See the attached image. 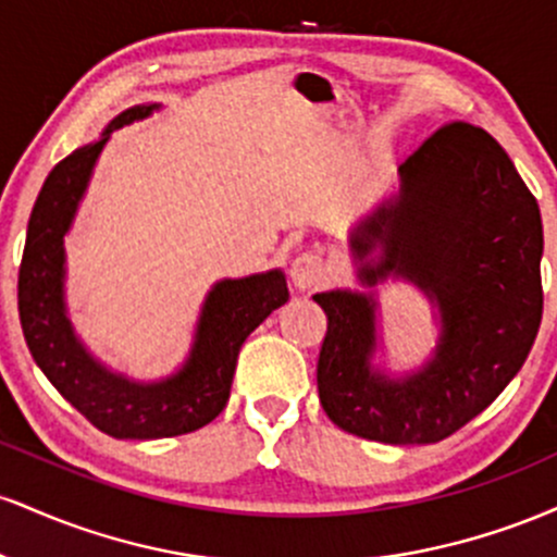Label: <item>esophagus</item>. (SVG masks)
I'll return each mask as SVG.
<instances>
[{"label": "esophagus", "instance_id": "1", "mask_svg": "<svg viewBox=\"0 0 557 557\" xmlns=\"http://www.w3.org/2000/svg\"><path fill=\"white\" fill-rule=\"evenodd\" d=\"M324 280H327V267H324V261L317 253H300V257L293 259L290 283L296 290H314Z\"/></svg>", "mask_w": 557, "mask_h": 557}]
</instances>
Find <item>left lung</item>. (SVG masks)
<instances>
[{
    "label": "left lung",
    "mask_w": 557,
    "mask_h": 557,
    "mask_svg": "<svg viewBox=\"0 0 557 557\" xmlns=\"http://www.w3.org/2000/svg\"><path fill=\"white\" fill-rule=\"evenodd\" d=\"M400 185L348 235L363 290H324L317 363L324 413L387 445H430L479 417L519 374L542 322L545 238L536 198L487 131L440 127L398 168ZM403 278L435 306L430 360L389 375L375 285Z\"/></svg>",
    "instance_id": "left-lung-1"
}]
</instances>
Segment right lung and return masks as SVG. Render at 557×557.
Instances as JSON below:
<instances>
[{"mask_svg": "<svg viewBox=\"0 0 557 557\" xmlns=\"http://www.w3.org/2000/svg\"><path fill=\"white\" fill-rule=\"evenodd\" d=\"M159 107L136 104L120 112L99 138L49 172L30 212L17 277L23 335L38 369L96 430L117 440L177 437L220 417L240 345L290 298L283 270L214 283L201 304L188 356L177 372L162 380L140 382L114 372L81 341L65 300V235L112 133L146 120Z\"/></svg>", "mask_w": 557, "mask_h": 557, "instance_id": "add662e5", "label": "right lung"}]
</instances>
